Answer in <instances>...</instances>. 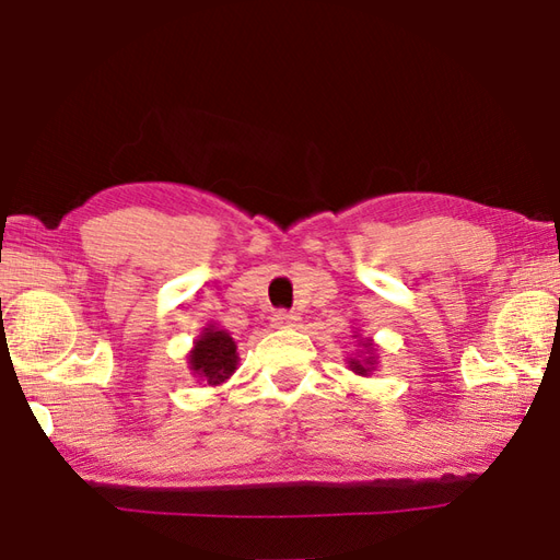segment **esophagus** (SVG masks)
<instances>
[{"mask_svg":"<svg viewBox=\"0 0 560 560\" xmlns=\"http://www.w3.org/2000/svg\"><path fill=\"white\" fill-rule=\"evenodd\" d=\"M299 320H301V316L293 314V311H279V314L273 316V326H279V328H296Z\"/></svg>","mask_w":560,"mask_h":560,"instance_id":"1","label":"esophagus"}]
</instances>
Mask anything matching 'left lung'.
<instances>
[{
	"instance_id": "left-lung-1",
	"label": "left lung",
	"mask_w": 560,
	"mask_h": 560,
	"mask_svg": "<svg viewBox=\"0 0 560 560\" xmlns=\"http://www.w3.org/2000/svg\"><path fill=\"white\" fill-rule=\"evenodd\" d=\"M353 338H358V346L363 350H358L355 355L348 358V368L355 375H363V377L373 375V371L377 368V360H381L377 358V346L371 338H360V336H353Z\"/></svg>"
}]
</instances>
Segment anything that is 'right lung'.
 <instances>
[{
	"instance_id": "add662e5",
	"label": "right lung",
	"mask_w": 560,
	"mask_h": 560,
	"mask_svg": "<svg viewBox=\"0 0 560 560\" xmlns=\"http://www.w3.org/2000/svg\"><path fill=\"white\" fill-rule=\"evenodd\" d=\"M236 365H240V353H236L234 338L224 328L207 324L187 353L189 373L214 387L230 381Z\"/></svg>"
}]
</instances>
